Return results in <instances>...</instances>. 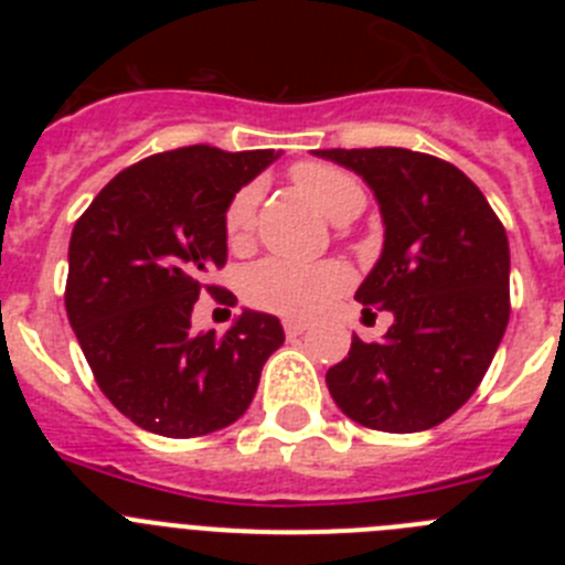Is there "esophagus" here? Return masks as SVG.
Instances as JSON below:
<instances>
[{"instance_id":"1","label":"esophagus","mask_w":565,"mask_h":565,"mask_svg":"<svg viewBox=\"0 0 565 565\" xmlns=\"http://www.w3.org/2000/svg\"><path fill=\"white\" fill-rule=\"evenodd\" d=\"M282 328H286V337H299V333L306 331V322H302V319H286V322H282Z\"/></svg>"}]
</instances>
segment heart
Returning <instances> with one entry per match:
<instances>
[{
	"mask_svg": "<svg viewBox=\"0 0 565 565\" xmlns=\"http://www.w3.org/2000/svg\"><path fill=\"white\" fill-rule=\"evenodd\" d=\"M294 183L319 212L333 223L353 221L364 206V192L353 174L328 163H299L291 172ZM259 189H239L226 209V239L239 246L248 237L257 209ZM351 282V271L342 263H313L299 266L286 259H266L248 268L243 294L252 306L286 317H313Z\"/></svg>",
	"mask_w": 565,
	"mask_h": 565,
	"instance_id": "heart-1",
	"label": "heart"
}]
</instances>
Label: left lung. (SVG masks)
Returning a JSON list of instances; mask_svg holds the SVG:
<instances>
[{
	"label": "left lung",
	"mask_w": 565,
	"mask_h": 565,
	"mask_svg": "<svg viewBox=\"0 0 565 565\" xmlns=\"http://www.w3.org/2000/svg\"><path fill=\"white\" fill-rule=\"evenodd\" d=\"M371 186L384 243L359 286L364 317L391 311L382 342L353 337L326 373L348 418L430 430L481 384L509 322V239L481 189L452 163L402 147L313 149Z\"/></svg>",
	"instance_id": "8db88e82"
}]
</instances>
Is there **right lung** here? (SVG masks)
I'll return each instance as SVG.
<instances>
[{"label": "right lung", "mask_w": 565, "mask_h": 565, "mask_svg": "<svg viewBox=\"0 0 565 565\" xmlns=\"http://www.w3.org/2000/svg\"><path fill=\"white\" fill-rule=\"evenodd\" d=\"M279 152L194 143L118 172L70 237L64 306L104 396L154 436L223 430L248 411L279 319L243 308L223 337L192 331V308L228 257L226 209Z\"/></svg>", "instance_id": "right-lung-1"}]
</instances>
